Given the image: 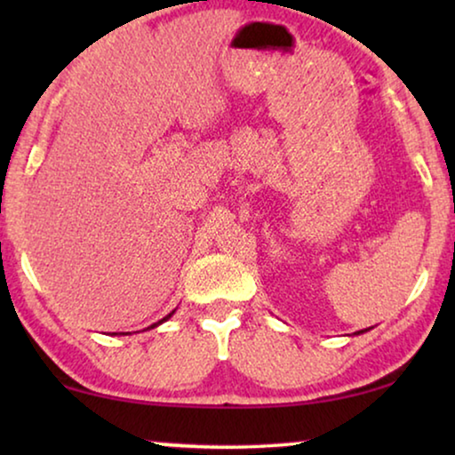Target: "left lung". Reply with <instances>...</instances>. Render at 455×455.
I'll use <instances>...</instances> for the list:
<instances>
[{"mask_svg": "<svg viewBox=\"0 0 455 455\" xmlns=\"http://www.w3.org/2000/svg\"><path fill=\"white\" fill-rule=\"evenodd\" d=\"M358 333H363V331H358Z\"/></svg>", "mask_w": 455, "mask_h": 455, "instance_id": "8db88e82", "label": "left lung"}]
</instances>
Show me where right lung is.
Instances as JSON below:
<instances>
[{"mask_svg": "<svg viewBox=\"0 0 455 455\" xmlns=\"http://www.w3.org/2000/svg\"><path fill=\"white\" fill-rule=\"evenodd\" d=\"M173 313H176V310H172V313H170V315H167V316H164V319H161L159 323H153V325H151V327H148V329H153V327H157V325H161V323H164V321H167V319H170V316H172Z\"/></svg>", "mask_w": 455, "mask_h": 455, "instance_id": "right-lung-1", "label": "right lung"}]
</instances>
